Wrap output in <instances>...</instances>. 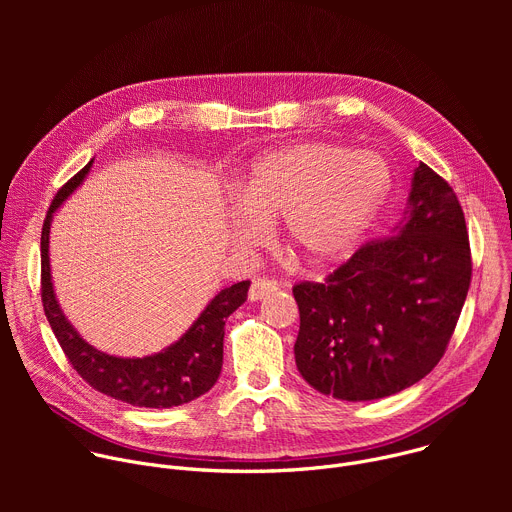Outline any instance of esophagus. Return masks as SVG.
Here are the masks:
<instances>
[{
	"instance_id": "obj_1",
	"label": "esophagus",
	"mask_w": 512,
	"mask_h": 512,
	"mask_svg": "<svg viewBox=\"0 0 512 512\" xmlns=\"http://www.w3.org/2000/svg\"><path fill=\"white\" fill-rule=\"evenodd\" d=\"M277 291V283L271 279H255L249 287V300L251 302H261L265 300L269 294Z\"/></svg>"
}]
</instances>
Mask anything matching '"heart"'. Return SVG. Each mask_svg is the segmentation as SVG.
I'll return each mask as SVG.
<instances>
[{"label": "heart", "mask_w": 512, "mask_h": 512, "mask_svg": "<svg viewBox=\"0 0 512 512\" xmlns=\"http://www.w3.org/2000/svg\"><path fill=\"white\" fill-rule=\"evenodd\" d=\"M391 190L387 160L332 141L291 143L259 156L237 182L241 208L231 214L237 249L263 241L281 218V239L308 265L346 257L367 233Z\"/></svg>", "instance_id": "heart-1"}]
</instances>
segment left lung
Here are the masks:
<instances>
[{"label": "left lung", "mask_w": 512, "mask_h": 512, "mask_svg": "<svg viewBox=\"0 0 512 512\" xmlns=\"http://www.w3.org/2000/svg\"><path fill=\"white\" fill-rule=\"evenodd\" d=\"M470 275L462 206L419 162L393 233L362 245L324 283L294 287L300 375L340 401L383 399L415 385L444 356Z\"/></svg>", "instance_id": "8db88e82"}]
</instances>
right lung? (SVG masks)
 I'll use <instances>...</instances> for the list:
<instances>
[{
    "instance_id": "1",
    "label": "right lung",
    "mask_w": 512,
    "mask_h": 512,
    "mask_svg": "<svg viewBox=\"0 0 512 512\" xmlns=\"http://www.w3.org/2000/svg\"><path fill=\"white\" fill-rule=\"evenodd\" d=\"M93 160L56 194L42 229V304L50 328L75 369L93 389L133 407L170 409L198 399L218 381L223 369L227 318L247 302L251 281H239L206 304L192 326L170 346L148 356H115L89 344L64 316L50 271V227L60 206L87 180Z\"/></svg>"
}]
</instances>
